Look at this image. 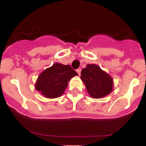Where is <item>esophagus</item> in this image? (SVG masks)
Masks as SVG:
<instances>
[{"instance_id": "esophagus-1", "label": "esophagus", "mask_w": 146, "mask_h": 146, "mask_svg": "<svg viewBox=\"0 0 146 146\" xmlns=\"http://www.w3.org/2000/svg\"><path fill=\"white\" fill-rule=\"evenodd\" d=\"M77 74H79V76L80 75V72H81V70H80V69H77Z\"/></svg>"}]
</instances>
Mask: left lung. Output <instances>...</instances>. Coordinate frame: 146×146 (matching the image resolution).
Here are the masks:
<instances>
[{
  "mask_svg": "<svg viewBox=\"0 0 146 146\" xmlns=\"http://www.w3.org/2000/svg\"><path fill=\"white\" fill-rule=\"evenodd\" d=\"M80 79L91 98L100 99L113 90V79L96 64H88L81 72Z\"/></svg>",
  "mask_w": 146,
  "mask_h": 146,
  "instance_id": "8db88e82",
  "label": "left lung"
}]
</instances>
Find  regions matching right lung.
Returning <instances> with one entry per match:
<instances>
[{"label":"right lung","mask_w":146,"mask_h":146,"mask_svg":"<svg viewBox=\"0 0 146 146\" xmlns=\"http://www.w3.org/2000/svg\"><path fill=\"white\" fill-rule=\"evenodd\" d=\"M78 75L69 65L55 63L40 73L36 80L35 88L44 97L55 99L63 95L69 81Z\"/></svg>","instance_id":"obj_1"}]
</instances>
